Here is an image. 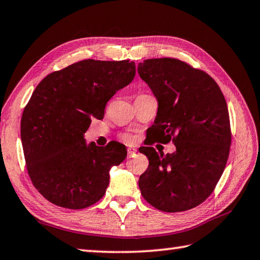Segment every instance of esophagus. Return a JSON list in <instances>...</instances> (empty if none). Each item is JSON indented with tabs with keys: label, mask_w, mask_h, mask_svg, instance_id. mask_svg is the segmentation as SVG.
I'll list each match as a JSON object with an SVG mask.
<instances>
[{
	"label": "esophagus",
	"mask_w": 260,
	"mask_h": 260,
	"mask_svg": "<svg viewBox=\"0 0 260 260\" xmlns=\"http://www.w3.org/2000/svg\"><path fill=\"white\" fill-rule=\"evenodd\" d=\"M136 152H138V150H136V149H134V148H129L128 150H127V155H128V157H131V156L135 155Z\"/></svg>",
	"instance_id": "34e87169"
}]
</instances>
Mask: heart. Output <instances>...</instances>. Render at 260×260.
<instances>
[{
  "instance_id": "obj_1",
  "label": "heart",
  "mask_w": 260,
  "mask_h": 260,
  "mask_svg": "<svg viewBox=\"0 0 260 260\" xmlns=\"http://www.w3.org/2000/svg\"><path fill=\"white\" fill-rule=\"evenodd\" d=\"M124 140L126 141V142H132V141H133V139H132L131 136H128V135H125L124 136Z\"/></svg>"
}]
</instances>
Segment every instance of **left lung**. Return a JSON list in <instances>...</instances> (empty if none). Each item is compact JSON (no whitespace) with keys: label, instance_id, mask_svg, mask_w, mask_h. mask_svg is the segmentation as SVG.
Listing matches in <instances>:
<instances>
[{"label":"left lung","instance_id":"1","mask_svg":"<svg viewBox=\"0 0 260 260\" xmlns=\"http://www.w3.org/2000/svg\"><path fill=\"white\" fill-rule=\"evenodd\" d=\"M138 71L158 101L147 144L172 140L177 148L166 156L141 148L149 159L141 193L164 212L190 210L212 193L226 167L232 142L226 100L208 73L180 59H146Z\"/></svg>","mask_w":260,"mask_h":260}]
</instances>
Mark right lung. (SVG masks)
Returning a JSON list of instances; mask_svg holds the SVG:
<instances>
[{
  "label": "right lung",
  "mask_w": 260,
  "mask_h": 260,
  "mask_svg": "<svg viewBox=\"0 0 260 260\" xmlns=\"http://www.w3.org/2000/svg\"><path fill=\"white\" fill-rule=\"evenodd\" d=\"M134 77L128 59H85L48 74L35 88L21 116V143L34 187L52 204L79 210L104 196L110 169L125 159L126 148L114 141L87 144L83 134Z\"/></svg>",
  "instance_id": "add662e5"
}]
</instances>
